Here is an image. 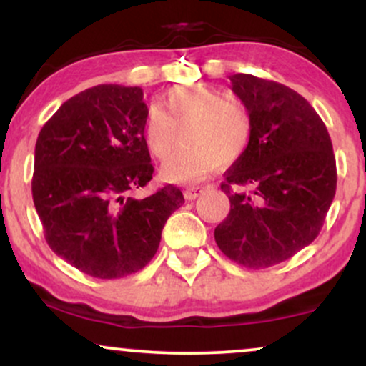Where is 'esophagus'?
I'll use <instances>...</instances> for the list:
<instances>
[{"instance_id":"esophagus-1","label":"esophagus","mask_w":366,"mask_h":366,"mask_svg":"<svg viewBox=\"0 0 366 366\" xmlns=\"http://www.w3.org/2000/svg\"><path fill=\"white\" fill-rule=\"evenodd\" d=\"M204 192V189L203 187H199V186H191V187H187L186 191H184V197H186L187 201H192V199H196L197 196H201Z\"/></svg>"}]
</instances>
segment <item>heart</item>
<instances>
[{"label": "heart", "instance_id": "obj_1", "mask_svg": "<svg viewBox=\"0 0 366 366\" xmlns=\"http://www.w3.org/2000/svg\"><path fill=\"white\" fill-rule=\"evenodd\" d=\"M187 127L186 146L162 165V179L174 184L197 180L220 165L239 159L249 144L253 122L241 99L224 96L212 87L179 86L165 96L159 108H151L142 124V139L154 158L163 159Z\"/></svg>", "mask_w": 366, "mask_h": 366}]
</instances>
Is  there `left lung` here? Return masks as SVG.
Masks as SVG:
<instances>
[{
    "label": "left lung",
    "instance_id": "obj_1",
    "mask_svg": "<svg viewBox=\"0 0 366 366\" xmlns=\"http://www.w3.org/2000/svg\"><path fill=\"white\" fill-rule=\"evenodd\" d=\"M230 82L253 132L220 186L230 212L215 241L232 262L258 270L317 239L335 196V157L325 124L303 96L249 74Z\"/></svg>",
    "mask_w": 366,
    "mask_h": 366
}]
</instances>
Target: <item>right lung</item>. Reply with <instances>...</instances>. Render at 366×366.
Here are the masks:
<instances>
[{"label": "right lung", "instance_id": "obj_1", "mask_svg": "<svg viewBox=\"0 0 366 366\" xmlns=\"http://www.w3.org/2000/svg\"><path fill=\"white\" fill-rule=\"evenodd\" d=\"M146 115L141 87L103 84L63 103L37 136L32 199L46 241L96 279L144 268L184 203L175 186L144 199L129 196L153 179Z\"/></svg>", "mask_w": 366, "mask_h": 366}]
</instances>
